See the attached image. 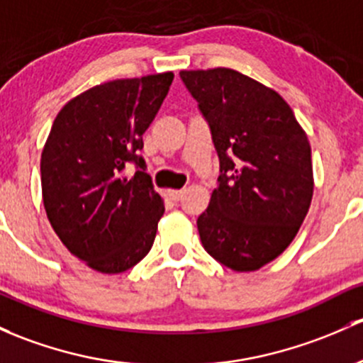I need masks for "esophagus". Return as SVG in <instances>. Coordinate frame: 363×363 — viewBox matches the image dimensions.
Wrapping results in <instances>:
<instances>
[{
    "label": "esophagus",
    "mask_w": 363,
    "mask_h": 363,
    "mask_svg": "<svg viewBox=\"0 0 363 363\" xmlns=\"http://www.w3.org/2000/svg\"><path fill=\"white\" fill-rule=\"evenodd\" d=\"M182 193H184V191H182V189H167V194H169V196H170L174 201H177L179 198L182 196Z\"/></svg>",
    "instance_id": "obj_1"
}]
</instances>
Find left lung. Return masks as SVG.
<instances>
[{
    "instance_id": "left-lung-1",
    "label": "left lung",
    "mask_w": 363,
    "mask_h": 363,
    "mask_svg": "<svg viewBox=\"0 0 363 363\" xmlns=\"http://www.w3.org/2000/svg\"><path fill=\"white\" fill-rule=\"evenodd\" d=\"M212 132L219 186L196 220L203 249L255 272L296 238L313 198L311 146L278 91L230 67L181 71Z\"/></svg>"
}]
</instances>
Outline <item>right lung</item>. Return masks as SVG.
<instances>
[{
	"label": "right lung",
	"mask_w": 363,
	"mask_h": 363,
	"mask_svg": "<svg viewBox=\"0 0 363 363\" xmlns=\"http://www.w3.org/2000/svg\"><path fill=\"white\" fill-rule=\"evenodd\" d=\"M174 72L113 79L71 99L41 152V193L53 231L99 273L116 274L151 250L165 207L144 172L143 133ZM132 161L136 174L127 178Z\"/></svg>",
	"instance_id": "add662e5"
}]
</instances>
